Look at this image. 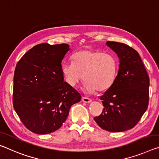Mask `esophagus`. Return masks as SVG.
Wrapping results in <instances>:
<instances>
[{
  "mask_svg": "<svg viewBox=\"0 0 159 159\" xmlns=\"http://www.w3.org/2000/svg\"><path fill=\"white\" fill-rule=\"evenodd\" d=\"M82 101L84 102L85 103H90L92 102V100L90 99V98H85V97H83L82 98Z\"/></svg>",
  "mask_w": 159,
  "mask_h": 159,
  "instance_id": "obj_1",
  "label": "esophagus"
}]
</instances>
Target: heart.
I'll return each mask as SVG.
<instances>
[{
  "label": "heart",
  "mask_w": 159,
  "mask_h": 159,
  "mask_svg": "<svg viewBox=\"0 0 159 159\" xmlns=\"http://www.w3.org/2000/svg\"><path fill=\"white\" fill-rule=\"evenodd\" d=\"M73 62H65L61 70L70 86H75L83 79V90L94 93L106 91L115 84L118 71V60L114 55L95 50H83L73 56Z\"/></svg>",
  "instance_id": "heart-1"
}]
</instances>
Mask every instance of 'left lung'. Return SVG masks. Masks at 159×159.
Masks as SVG:
<instances>
[{
	"mask_svg": "<svg viewBox=\"0 0 159 159\" xmlns=\"http://www.w3.org/2000/svg\"><path fill=\"white\" fill-rule=\"evenodd\" d=\"M106 44L119 58V70L115 84L100 97L104 109L94 120L103 129L122 132L134 127L147 110L149 78L135 49L120 42Z\"/></svg>",
	"mask_w": 159,
	"mask_h": 159,
	"instance_id": "left-lung-1",
	"label": "left lung"
}]
</instances>
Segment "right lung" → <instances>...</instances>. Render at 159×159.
<instances>
[{
  "mask_svg": "<svg viewBox=\"0 0 159 159\" xmlns=\"http://www.w3.org/2000/svg\"><path fill=\"white\" fill-rule=\"evenodd\" d=\"M67 44H37L16 65L13 106L22 122L37 134L61 127L70 107L80 101V93L64 81L61 61L69 51Z\"/></svg>",
  "mask_w": 159,
  "mask_h": 159,
  "instance_id": "1",
  "label": "right lung"
}]
</instances>
